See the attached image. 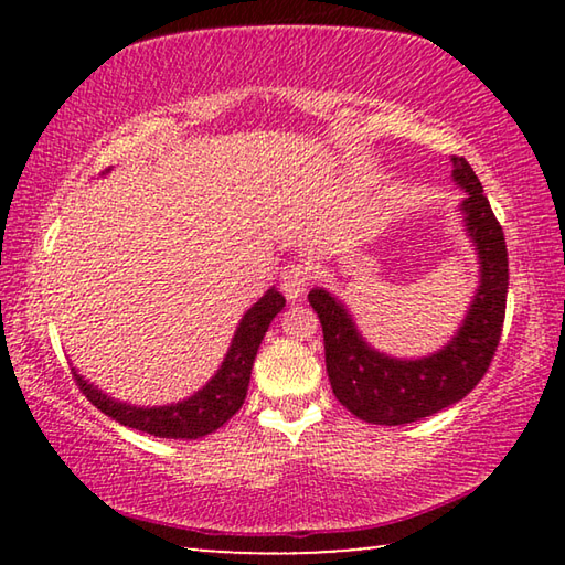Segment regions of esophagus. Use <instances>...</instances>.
<instances>
[{"label": "esophagus", "instance_id": "34e87169", "mask_svg": "<svg viewBox=\"0 0 565 565\" xmlns=\"http://www.w3.org/2000/svg\"><path fill=\"white\" fill-rule=\"evenodd\" d=\"M309 279H311V274H309V269H306V266H301V264L284 266L281 291H284L286 299H289V301L301 299L306 289H309Z\"/></svg>", "mask_w": 565, "mask_h": 565}]
</instances>
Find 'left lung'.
<instances>
[{
	"mask_svg": "<svg viewBox=\"0 0 565 565\" xmlns=\"http://www.w3.org/2000/svg\"><path fill=\"white\" fill-rule=\"evenodd\" d=\"M451 161V177L466 194L458 212L478 259V286L463 321L448 343L428 356H388L363 339L347 303L337 294L321 286L309 291V303L319 313L323 329L333 396L366 424L401 426L454 406L483 379L499 347L509 294L503 228L495 222L471 164L463 157Z\"/></svg>",
	"mask_w": 565,
	"mask_h": 565,
	"instance_id": "left-lung-1",
	"label": "left lung"
}]
</instances>
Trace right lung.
<instances>
[{
    "label": "right lung",
    "mask_w": 565,
    "mask_h": 565,
    "mask_svg": "<svg viewBox=\"0 0 565 565\" xmlns=\"http://www.w3.org/2000/svg\"><path fill=\"white\" fill-rule=\"evenodd\" d=\"M284 306L286 299L271 286V289L244 313L242 321H238L234 339L228 343V351L222 366L216 369V374L209 379L196 394H191L184 401H177V404H124V401L104 394L99 386H94L92 381L84 379L76 369H72L74 379L84 391V396H87L102 414L119 420L121 426L137 428V431H145L159 438H186V441H191V438H202L206 434H214L216 428H222L226 420L242 408L248 391V379H252L256 351L262 347L269 323L276 319V313H279Z\"/></svg>",
    "instance_id": "add662e5"
}]
</instances>
